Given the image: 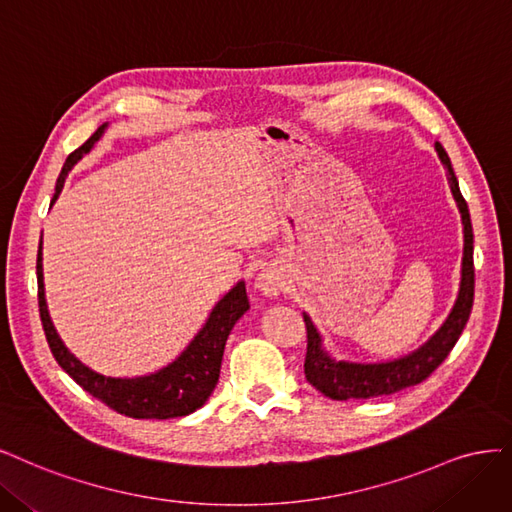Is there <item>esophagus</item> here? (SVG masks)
I'll return each mask as SVG.
<instances>
[{
  "instance_id": "34e87169",
  "label": "esophagus",
  "mask_w": 512,
  "mask_h": 512,
  "mask_svg": "<svg viewBox=\"0 0 512 512\" xmlns=\"http://www.w3.org/2000/svg\"><path fill=\"white\" fill-rule=\"evenodd\" d=\"M280 287H283V276L276 268H263L257 276H255V289L266 295V298H276L280 293Z\"/></svg>"
}]
</instances>
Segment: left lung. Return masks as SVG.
Returning <instances> with one entry per match:
<instances>
[{"mask_svg":"<svg viewBox=\"0 0 512 512\" xmlns=\"http://www.w3.org/2000/svg\"><path fill=\"white\" fill-rule=\"evenodd\" d=\"M436 153L447 170V180L455 204L461 214V225H464V257H461V278L457 300L438 332L421 344L417 351L391 361H378V364H359V361H346L332 357L325 346L323 336L319 334L317 325L312 323L310 315L304 312V323L308 332V349L304 361L306 381L332 400H368L376 395H391L400 389L423 383L430 376L455 346L461 332L470 319L472 300H474V234L470 223V212L464 195L459 191L457 176L453 172L451 159L444 151L442 144H434Z\"/></svg>","mask_w":512,"mask_h":512,"instance_id":"8db88e82","label":"left lung"}]
</instances>
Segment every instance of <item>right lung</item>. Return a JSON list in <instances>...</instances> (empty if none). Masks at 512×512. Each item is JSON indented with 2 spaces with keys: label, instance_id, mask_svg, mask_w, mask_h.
I'll use <instances>...</instances> for the list:
<instances>
[{
  "label": "right lung",
  "instance_id": "add662e5",
  "mask_svg": "<svg viewBox=\"0 0 512 512\" xmlns=\"http://www.w3.org/2000/svg\"><path fill=\"white\" fill-rule=\"evenodd\" d=\"M108 123L97 127L95 134L78 146L76 151L65 159L61 174L55 185V195L51 206L57 202V197L63 189L65 178L72 172L76 163L93 151V146L100 142ZM36 274H38V306H40V319L44 325V334L48 346L57 359V364L68 372L74 381L89 391L93 398L102 400L106 406L114 408L125 417L134 419H172V417H185L202 408L210 393L217 387L219 372H221V359L225 351V342L229 332H232L236 321L249 310V298H246L244 280L229 289L223 298L214 304L206 323L200 332L193 336V340L185 346L168 366H163L151 374L144 376H106L91 370L63 344L61 336L53 325L51 312L46 306V293H44V272H42V238L38 246V261H36Z\"/></svg>",
  "mask_w": 512,
  "mask_h": 512
}]
</instances>
